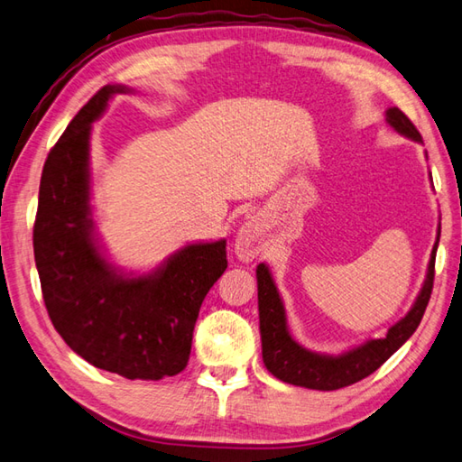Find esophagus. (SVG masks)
<instances>
[{
  "mask_svg": "<svg viewBox=\"0 0 462 462\" xmlns=\"http://www.w3.org/2000/svg\"><path fill=\"white\" fill-rule=\"evenodd\" d=\"M234 248H236V256L242 262H252L258 256V254L262 252V230H260V224L256 220H248L242 226V228L238 230Z\"/></svg>",
  "mask_w": 462,
  "mask_h": 462,
  "instance_id": "esophagus-1",
  "label": "esophagus"
}]
</instances>
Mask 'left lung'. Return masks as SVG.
<instances>
[{
	"mask_svg": "<svg viewBox=\"0 0 462 462\" xmlns=\"http://www.w3.org/2000/svg\"><path fill=\"white\" fill-rule=\"evenodd\" d=\"M387 123L401 134L409 136L420 143L419 131L409 121V116L391 106L387 111ZM440 238V226L437 234V242L430 252L429 270L423 288L403 319H399L395 326H391L387 336L381 339H369L359 347H353L341 356H323V353L310 351L301 347L300 343L290 336L286 323V310L280 300L276 283L272 280V273L266 263H260L256 270L258 278V310H260V336H262V357L263 365L272 373L290 385L318 389V391H336L341 387L353 385L361 379L377 371L403 343L413 336L419 328L427 303L430 300L435 280V256Z\"/></svg>",
	"mask_w": 462,
	"mask_h": 462,
	"instance_id": "1",
	"label": "left lung"
}]
</instances>
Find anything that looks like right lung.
I'll return each instance as SVG.
<instances>
[{"instance_id": "1", "label": "right lung", "mask_w": 462, "mask_h": 462, "mask_svg": "<svg viewBox=\"0 0 462 462\" xmlns=\"http://www.w3.org/2000/svg\"><path fill=\"white\" fill-rule=\"evenodd\" d=\"M121 85H105L47 154L33 226L35 266L53 328L77 356L126 379L180 373L206 293L224 270L226 240L190 244L143 276L123 273L95 238L91 123Z\"/></svg>"}]
</instances>
